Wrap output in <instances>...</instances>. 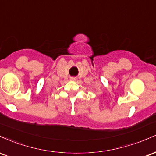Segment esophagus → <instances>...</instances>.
<instances>
[{
    "label": "esophagus",
    "mask_w": 156,
    "mask_h": 156,
    "mask_svg": "<svg viewBox=\"0 0 156 156\" xmlns=\"http://www.w3.org/2000/svg\"><path fill=\"white\" fill-rule=\"evenodd\" d=\"M72 80H73V79H72Z\"/></svg>",
    "instance_id": "esophagus-1"
}]
</instances>
